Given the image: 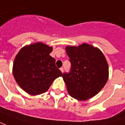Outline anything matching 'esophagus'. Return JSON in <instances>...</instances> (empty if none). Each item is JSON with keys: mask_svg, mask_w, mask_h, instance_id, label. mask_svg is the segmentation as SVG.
<instances>
[{"mask_svg": "<svg viewBox=\"0 0 125 125\" xmlns=\"http://www.w3.org/2000/svg\"><path fill=\"white\" fill-rule=\"evenodd\" d=\"M60 70H61V72H63V71H64V70H63V67H61V68H60Z\"/></svg>", "mask_w": 125, "mask_h": 125, "instance_id": "34e87169", "label": "esophagus"}]
</instances>
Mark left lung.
Instances as JSON below:
<instances>
[{"label":"left lung","instance_id":"1","mask_svg":"<svg viewBox=\"0 0 125 125\" xmlns=\"http://www.w3.org/2000/svg\"><path fill=\"white\" fill-rule=\"evenodd\" d=\"M72 64L69 73H64L70 95L77 100L85 101L96 95L109 78V67L105 55L96 47L86 43L65 48Z\"/></svg>","mask_w":125,"mask_h":125}]
</instances>
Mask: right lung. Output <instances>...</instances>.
I'll use <instances>...</instances> for the list:
<instances>
[{"mask_svg":"<svg viewBox=\"0 0 125 125\" xmlns=\"http://www.w3.org/2000/svg\"><path fill=\"white\" fill-rule=\"evenodd\" d=\"M52 50L42 42H36L24 46L16 55L14 77L18 85L31 95L46 92L56 78L62 76L55 66V60L50 55Z\"/></svg>","mask_w":125,"mask_h":125,"instance_id":"1","label":"right lung"}]
</instances>
